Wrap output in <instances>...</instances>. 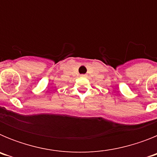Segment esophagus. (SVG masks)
I'll use <instances>...</instances> for the list:
<instances>
[{
    "mask_svg": "<svg viewBox=\"0 0 157 157\" xmlns=\"http://www.w3.org/2000/svg\"><path fill=\"white\" fill-rule=\"evenodd\" d=\"M82 76H83V77H85V76H86V75H82Z\"/></svg>",
    "mask_w": 157,
    "mask_h": 157,
    "instance_id": "1",
    "label": "esophagus"
}]
</instances>
